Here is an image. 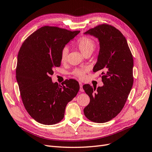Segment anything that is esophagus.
Wrapping results in <instances>:
<instances>
[{
  "label": "esophagus",
  "instance_id": "esophagus-1",
  "mask_svg": "<svg viewBox=\"0 0 152 152\" xmlns=\"http://www.w3.org/2000/svg\"><path fill=\"white\" fill-rule=\"evenodd\" d=\"M79 84H80V91L83 92L84 91V89L83 88V84L81 82H79Z\"/></svg>",
  "mask_w": 152,
  "mask_h": 152
}]
</instances>
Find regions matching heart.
Returning a JSON list of instances; mask_svg holds the SVG:
<instances>
[{
    "mask_svg": "<svg viewBox=\"0 0 152 152\" xmlns=\"http://www.w3.org/2000/svg\"><path fill=\"white\" fill-rule=\"evenodd\" d=\"M76 46L80 49L81 53L86 56L88 54H91L95 48V42L92 39L88 37H81L78 39L76 42ZM68 50L66 48L63 49L61 54V60L62 63H65L67 61ZM74 75L80 79H83L85 77V71L83 69H76L74 71Z\"/></svg>",
    "mask_w": 152,
    "mask_h": 152,
    "instance_id": "b5f03b06",
    "label": "heart"
}]
</instances>
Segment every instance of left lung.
Instances as JSON below:
<instances>
[{"label": "left lung", "instance_id": "left-lung-1", "mask_svg": "<svg viewBox=\"0 0 152 152\" xmlns=\"http://www.w3.org/2000/svg\"><path fill=\"white\" fill-rule=\"evenodd\" d=\"M84 34L99 41V51L93 72L102 71L104 85L97 88L83 85L90 98L84 113L90 121L105 123L120 113L130 93L133 83V56L126 38L113 26L101 24Z\"/></svg>", "mask_w": 152, "mask_h": 152}]
</instances>
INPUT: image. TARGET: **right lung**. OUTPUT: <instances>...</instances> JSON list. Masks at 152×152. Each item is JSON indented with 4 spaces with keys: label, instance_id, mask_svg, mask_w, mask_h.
I'll return each instance as SVG.
<instances>
[{
    "label": "right lung",
    "instance_id": "add662e5",
    "mask_svg": "<svg viewBox=\"0 0 152 152\" xmlns=\"http://www.w3.org/2000/svg\"><path fill=\"white\" fill-rule=\"evenodd\" d=\"M80 31L44 26L28 37L18 56L16 79L28 113L39 123L54 125L63 119L68 102L79 91L75 80L53 83V69L61 66V51Z\"/></svg>",
    "mask_w": 152,
    "mask_h": 152
}]
</instances>
